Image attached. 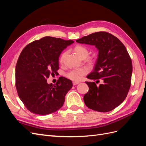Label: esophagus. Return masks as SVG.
<instances>
[{"instance_id":"obj_1","label":"esophagus","mask_w":146,"mask_h":146,"mask_svg":"<svg viewBox=\"0 0 146 146\" xmlns=\"http://www.w3.org/2000/svg\"><path fill=\"white\" fill-rule=\"evenodd\" d=\"M72 83H73V85H78L79 82H73Z\"/></svg>"}]
</instances>
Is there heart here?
Here are the masks:
<instances>
[{
  "mask_svg": "<svg viewBox=\"0 0 146 146\" xmlns=\"http://www.w3.org/2000/svg\"><path fill=\"white\" fill-rule=\"evenodd\" d=\"M74 51L79 58L82 59H85L89 55V50L88 48L82 45H77L74 48ZM63 57H61V61H62ZM88 70L86 68H79L70 70L67 74V77L75 82L80 80L82 77L86 75Z\"/></svg>",
  "mask_w": 146,
  "mask_h": 146,
  "instance_id": "b5f03b06",
  "label": "heart"
}]
</instances>
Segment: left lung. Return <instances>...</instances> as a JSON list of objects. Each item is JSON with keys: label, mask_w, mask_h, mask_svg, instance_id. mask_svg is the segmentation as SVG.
I'll list each match as a JSON object with an SVG mask.
<instances>
[{"label": "left lung", "mask_w": 146, "mask_h": 146, "mask_svg": "<svg viewBox=\"0 0 146 146\" xmlns=\"http://www.w3.org/2000/svg\"><path fill=\"white\" fill-rule=\"evenodd\" d=\"M76 42L94 46L99 51L93 70L87 78L98 82L101 78L103 83L97 86L95 82H85L89 87L83 97L85 105L97 111H111L125 100L131 86L133 67L129 53L118 38L105 32L93 33Z\"/></svg>", "instance_id": "8db88e82"}]
</instances>
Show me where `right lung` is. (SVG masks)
<instances>
[{
	"label": "right lung",
	"instance_id": "obj_1",
	"mask_svg": "<svg viewBox=\"0 0 146 146\" xmlns=\"http://www.w3.org/2000/svg\"><path fill=\"white\" fill-rule=\"evenodd\" d=\"M74 42L50 36L26 46L16 66V87L21 100L32 113L47 115L62 107L72 81L60 77L55 85L47 78L59 69V56Z\"/></svg>",
	"mask_w": 146,
	"mask_h": 146
}]
</instances>
